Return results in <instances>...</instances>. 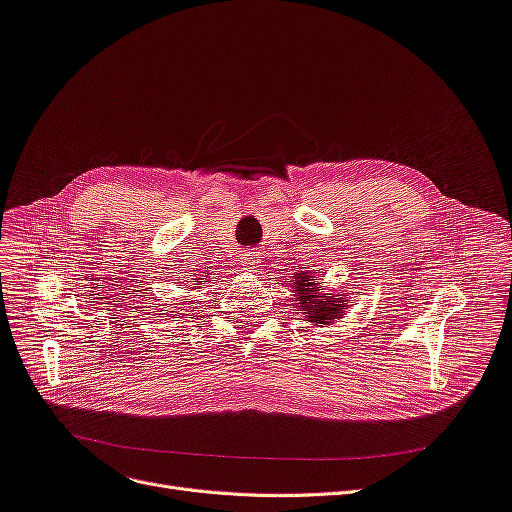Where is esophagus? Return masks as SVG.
I'll return each instance as SVG.
<instances>
[{"label":"esophagus","instance_id":"1","mask_svg":"<svg viewBox=\"0 0 512 512\" xmlns=\"http://www.w3.org/2000/svg\"><path fill=\"white\" fill-rule=\"evenodd\" d=\"M240 259H242V263H245L247 267H249V265H251V267H255V265L259 263V259H257V255H255V253H245V255H242Z\"/></svg>","mask_w":512,"mask_h":512}]
</instances>
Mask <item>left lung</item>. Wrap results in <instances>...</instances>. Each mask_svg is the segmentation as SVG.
Listing matches in <instances>:
<instances>
[{"label":"left lung","mask_w":512,"mask_h":512,"mask_svg":"<svg viewBox=\"0 0 512 512\" xmlns=\"http://www.w3.org/2000/svg\"><path fill=\"white\" fill-rule=\"evenodd\" d=\"M294 284H297V299H299L297 311L307 313L305 315L307 321L330 326L344 315V309L348 307L346 305L348 294H344V297L338 294V299L326 297V294L319 292L321 290V286H317L319 282H313V276H303V274H299V280Z\"/></svg>","instance_id":"left-lung-1"}]
</instances>
